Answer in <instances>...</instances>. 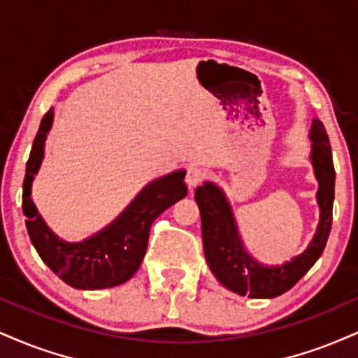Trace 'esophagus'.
Wrapping results in <instances>:
<instances>
[{
	"mask_svg": "<svg viewBox=\"0 0 358 358\" xmlns=\"http://www.w3.org/2000/svg\"><path fill=\"white\" fill-rule=\"evenodd\" d=\"M205 176H206V171L203 170V168L192 166L190 170H188L187 180H185V182H187V185H188V187H190V188H195L196 185H200L201 182H203Z\"/></svg>",
	"mask_w": 358,
	"mask_h": 358,
	"instance_id": "1",
	"label": "esophagus"
}]
</instances>
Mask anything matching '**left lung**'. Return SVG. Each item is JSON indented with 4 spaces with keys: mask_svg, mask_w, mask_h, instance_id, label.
Returning <instances> with one entry per match:
<instances>
[{
    "mask_svg": "<svg viewBox=\"0 0 358 358\" xmlns=\"http://www.w3.org/2000/svg\"><path fill=\"white\" fill-rule=\"evenodd\" d=\"M310 141V162L318 182L317 201L320 206V222L308 247L285 264L264 265L245 250L231 206L218 185L205 182L195 190V200L201 215L206 264L215 278L228 290L250 299H273L290 290L324 252L331 228L335 168L329 135L318 118L312 120Z\"/></svg>",
    "mask_w": 358,
    "mask_h": 358,
    "instance_id": "left-lung-1",
    "label": "left lung"
}]
</instances>
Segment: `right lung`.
I'll return each mask as SVG.
<instances>
[{
  "label": "right lung",
  "instance_id": "obj_1",
  "mask_svg": "<svg viewBox=\"0 0 358 358\" xmlns=\"http://www.w3.org/2000/svg\"><path fill=\"white\" fill-rule=\"evenodd\" d=\"M53 110L43 116L27 163L23 213L29 238L41 260L70 287L100 290L122 285L143 262L155 218L187 196L188 188L183 182L187 171L176 170L153 180L110 225L81 242H66L50 230L31 198V185L45 158V141L53 127Z\"/></svg>",
  "mask_w": 358,
  "mask_h": 358
}]
</instances>
